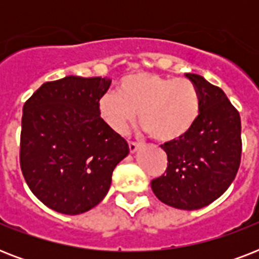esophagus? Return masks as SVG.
Segmentation results:
<instances>
[{
    "instance_id": "obj_1",
    "label": "esophagus",
    "mask_w": 259,
    "mask_h": 259,
    "mask_svg": "<svg viewBox=\"0 0 259 259\" xmlns=\"http://www.w3.org/2000/svg\"><path fill=\"white\" fill-rule=\"evenodd\" d=\"M140 146H142V142H134V141H129V149L132 153H134L136 150L140 148Z\"/></svg>"
}]
</instances>
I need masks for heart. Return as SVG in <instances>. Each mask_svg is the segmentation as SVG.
<instances>
[{"instance_id":"heart-1","label":"heart","mask_w":259,"mask_h":259,"mask_svg":"<svg viewBox=\"0 0 259 259\" xmlns=\"http://www.w3.org/2000/svg\"><path fill=\"white\" fill-rule=\"evenodd\" d=\"M137 111L140 125L153 140L177 141L195 125L200 98L188 79L136 72L122 79L118 93H106L99 101L101 117L119 134L127 132Z\"/></svg>"}]
</instances>
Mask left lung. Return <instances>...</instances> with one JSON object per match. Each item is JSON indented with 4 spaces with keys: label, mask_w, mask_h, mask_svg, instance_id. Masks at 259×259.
<instances>
[{
    "label": "left lung",
    "mask_w": 259,
    "mask_h": 259,
    "mask_svg": "<svg viewBox=\"0 0 259 259\" xmlns=\"http://www.w3.org/2000/svg\"><path fill=\"white\" fill-rule=\"evenodd\" d=\"M185 76L199 93V117L184 137L161 145L168 166L150 185L162 203L199 209L222 196L237 176L242 154L241 117L223 90L200 75Z\"/></svg>",
    "instance_id": "left-lung-1"
}]
</instances>
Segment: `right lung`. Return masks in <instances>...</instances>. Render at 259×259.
<instances>
[{
    "mask_svg": "<svg viewBox=\"0 0 259 259\" xmlns=\"http://www.w3.org/2000/svg\"><path fill=\"white\" fill-rule=\"evenodd\" d=\"M107 78H66L44 83L25 102L20 166L33 195L66 215L91 209L106 196L114 168L129 145L101 118Z\"/></svg>",
    "mask_w": 259,
    "mask_h": 259,
    "instance_id": "1",
    "label": "right lung"
}]
</instances>
